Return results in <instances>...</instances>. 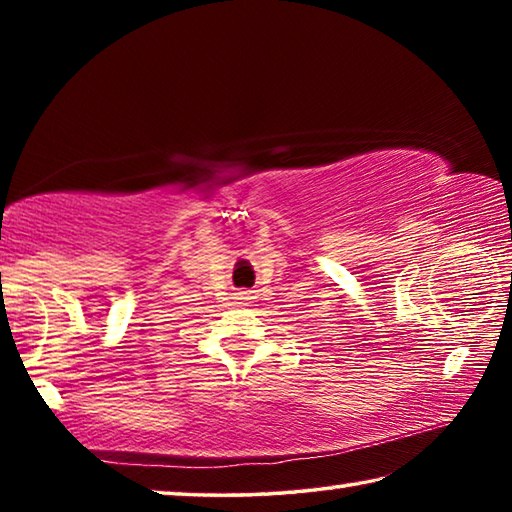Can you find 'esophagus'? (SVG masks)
<instances>
[{
	"mask_svg": "<svg viewBox=\"0 0 512 512\" xmlns=\"http://www.w3.org/2000/svg\"><path fill=\"white\" fill-rule=\"evenodd\" d=\"M239 300L244 302V305H248V300H250V293H248V291H241V293H239Z\"/></svg>",
	"mask_w": 512,
	"mask_h": 512,
	"instance_id": "esophagus-1",
	"label": "esophagus"
}]
</instances>
